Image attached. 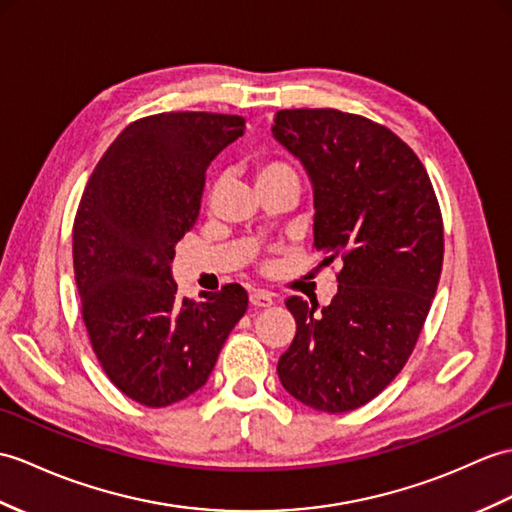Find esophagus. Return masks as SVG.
Here are the masks:
<instances>
[{"instance_id":"34e87169","label":"esophagus","mask_w":512,"mask_h":512,"mask_svg":"<svg viewBox=\"0 0 512 512\" xmlns=\"http://www.w3.org/2000/svg\"><path fill=\"white\" fill-rule=\"evenodd\" d=\"M248 299H251V305H255V307H270L272 301H275V294L268 290H253Z\"/></svg>"}]
</instances>
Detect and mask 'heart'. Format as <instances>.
<instances>
[{
  "instance_id": "1",
  "label": "heart",
  "mask_w": 512,
  "mask_h": 512,
  "mask_svg": "<svg viewBox=\"0 0 512 512\" xmlns=\"http://www.w3.org/2000/svg\"><path fill=\"white\" fill-rule=\"evenodd\" d=\"M257 189L272 185H292L299 189V172L292 163L279 157H264L255 163Z\"/></svg>"
}]
</instances>
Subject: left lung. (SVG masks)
Instances as JSON below:
<instances>
[{
    "instance_id": "obj_1",
    "label": "left lung",
    "mask_w": 512,
    "mask_h": 512,
    "mask_svg": "<svg viewBox=\"0 0 512 512\" xmlns=\"http://www.w3.org/2000/svg\"><path fill=\"white\" fill-rule=\"evenodd\" d=\"M272 137L312 181L320 266L342 264L320 312L285 299L296 336L277 373L305 406L349 412L399 375L419 340L443 268L441 207L412 148L362 115L285 109Z\"/></svg>"
}]
</instances>
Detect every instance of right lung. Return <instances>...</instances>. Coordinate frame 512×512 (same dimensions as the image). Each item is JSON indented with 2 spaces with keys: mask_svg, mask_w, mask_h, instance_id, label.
<instances>
[{
  "mask_svg": "<svg viewBox=\"0 0 512 512\" xmlns=\"http://www.w3.org/2000/svg\"><path fill=\"white\" fill-rule=\"evenodd\" d=\"M244 124L220 113L144 117L117 135L82 192L74 220L82 320L104 373L141 406H172L205 386L248 307L237 283L189 301L172 279L209 163Z\"/></svg>",
  "mask_w": 512,
  "mask_h": 512,
  "instance_id": "add662e5",
  "label": "right lung"
}]
</instances>
